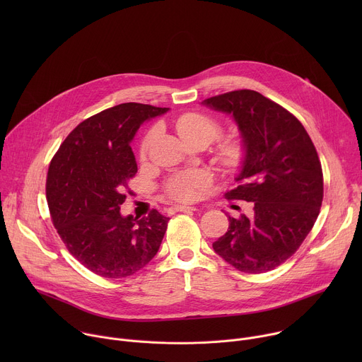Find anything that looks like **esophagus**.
Masks as SVG:
<instances>
[{
    "label": "esophagus",
    "mask_w": 362,
    "mask_h": 362,
    "mask_svg": "<svg viewBox=\"0 0 362 362\" xmlns=\"http://www.w3.org/2000/svg\"><path fill=\"white\" fill-rule=\"evenodd\" d=\"M170 212H196V206H186V204H175L169 209Z\"/></svg>",
    "instance_id": "obj_1"
}]
</instances>
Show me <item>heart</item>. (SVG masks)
<instances>
[{
    "label": "heart",
    "instance_id": "heart-1",
    "mask_svg": "<svg viewBox=\"0 0 362 362\" xmlns=\"http://www.w3.org/2000/svg\"><path fill=\"white\" fill-rule=\"evenodd\" d=\"M176 130L179 136L187 143H204L208 146L221 133V124L202 113H186L176 120ZM154 130L148 132L140 144V156L146 158ZM218 160L226 169L238 168L243 160V146L236 140H226L218 147ZM211 183V176L202 172H190L175 177L168 183V194L180 202L194 200Z\"/></svg>",
    "mask_w": 362,
    "mask_h": 362
}]
</instances>
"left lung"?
I'll return each mask as SVG.
<instances>
[{"instance_id": "1", "label": "left lung", "mask_w": 362, "mask_h": 362, "mask_svg": "<svg viewBox=\"0 0 362 362\" xmlns=\"http://www.w3.org/2000/svg\"><path fill=\"white\" fill-rule=\"evenodd\" d=\"M202 105L235 120L243 160L239 185L226 197L253 202L252 216H229L214 249L240 272L272 271L296 252L320 215L324 179L317 148L293 115L257 91H229Z\"/></svg>"}]
</instances>
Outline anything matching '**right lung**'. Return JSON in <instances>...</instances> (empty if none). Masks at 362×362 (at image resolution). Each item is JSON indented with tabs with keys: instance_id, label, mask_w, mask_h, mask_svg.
Wrapping results in <instances>:
<instances>
[{
	"instance_id": "obj_1",
	"label": "right lung",
	"mask_w": 362,
	"mask_h": 362,
	"mask_svg": "<svg viewBox=\"0 0 362 362\" xmlns=\"http://www.w3.org/2000/svg\"><path fill=\"white\" fill-rule=\"evenodd\" d=\"M168 110L140 103L103 110L81 122L49 163L51 219L69 252L103 278H126L144 268L166 233L169 218L156 209L139 219L123 216L120 206L137 172L130 143L143 122Z\"/></svg>"
}]
</instances>
